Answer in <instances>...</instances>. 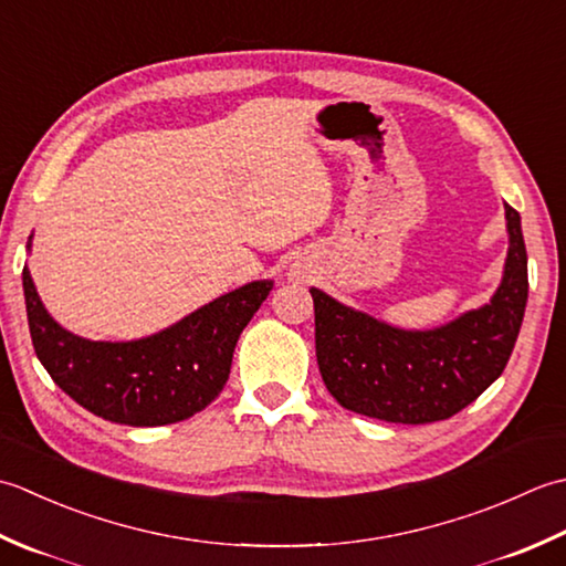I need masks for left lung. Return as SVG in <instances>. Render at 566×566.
I'll return each mask as SVG.
<instances>
[{"mask_svg": "<svg viewBox=\"0 0 566 566\" xmlns=\"http://www.w3.org/2000/svg\"><path fill=\"white\" fill-rule=\"evenodd\" d=\"M509 256L491 303L442 327H390L310 287L322 380L342 408L366 418L424 424L474 402L509 364L527 303L521 214L505 205Z\"/></svg>", "mask_w": 566, "mask_h": 566, "instance_id": "1", "label": "left lung"}]
</instances>
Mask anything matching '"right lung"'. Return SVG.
Returning <instances> with one entry per match:
<instances>
[{
  "label": "right lung",
  "mask_w": 566,
  "mask_h": 566,
  "mask_svg": "<svg viewBox=\"0 0 566 566\" xmlns=\"http://www.w3.org/2000/svg\"><path fill=\"white\" fill-rule=\"evenodd\" d=\"M21 279L45 371L77 406L132 428L180 422L210 406L227 384L239 334L273 287V281L241 285L151 337L90 342L49 315L27 266Z\"/></svg>",
  "instance_id": "1"
}]
</instances>
